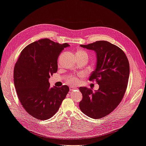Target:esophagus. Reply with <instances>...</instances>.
<instances>
[{"label": "esophagus", "mask_w": 146, "mask_h": 146, "mask_svg": "<svg viewBox=\"0 0 146 146\" xmlns=\"http://www.w3.org/2000/svg\"><path fill=\"white\" fill-rule=\"evenodd\" d=\"M69 89H70V91H73L74 90H76V89H77V88L76 87H75V86H70Z\"/></svg>", "instance_id": "esophagus-1"}]
</instances>
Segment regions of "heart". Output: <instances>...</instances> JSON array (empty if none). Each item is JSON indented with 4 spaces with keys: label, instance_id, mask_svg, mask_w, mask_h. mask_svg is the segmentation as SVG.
Segmentation results:
<instances>
[{
    "label": "heart",
    "instance_id": "b5f03b06",
    "mask_svg": "<svg viewBox=\"0 0 146 146\" xmlns=\"http://www.w3.org/2000/svg\"><path fill=\"white\" fill-rule=\"evenodd\" d=\"M76 55H79V56H84L85 58L87 59V60L88 58V55L87 53H86L85 51H84V50H80L77 51V52L76 53ZM68 82L69 84H75L78 82V80H77V78H76V77H70L69 78H68Z\"/></svg>",
    "mask_w": 146,
    "mask_h": 146
}]
</instances>
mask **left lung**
<instances>
[{
  "instance_id": "8db88e82",
  "label": "left lung",
  "mask_w": 146,
  "mask_h": 146,
  "mask_svg": "<svg viewBox=\"0 0 146 146\" xmlns=\"http://www.w3.org/2000/svg\"><path fill=\"white\" fill-rule=\"evenodd\" d=\"M80 46L96 53V69L89 80H95L100 87L94 92L80 87L83 98L79 107L87 116L101 119L112 112L123 99L128 82L129 62L123 50L108 41H96Z\"/></svg>"
}]
</instances>
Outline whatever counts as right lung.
Masks as SVG:
<instances>
[{"label":"right lung","mask_w":146,"mask_h":146,"mask_svg":"<svg viewBox=\"0 0 146 146\" xmlns=\"http://www.w3.org/2000/svg\"><path fill=\"white\" fill-rule=\"evenodd\" d=\"M69 45L42 38L22 50L14 68V84L26 111L38 120L56 113L69 91V86L50 87V76L58 70V58Z\"/></svg>","instance_id":"obj_1"}]
</instances>
